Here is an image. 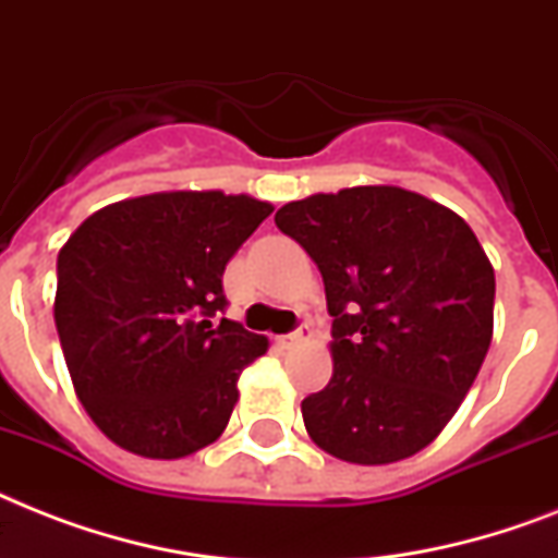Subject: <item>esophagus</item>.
Here are the masks:
<instances>
[{"label":"esophagus","instance_id":"esophagus-1","mask_svg":"<svg viewBox=\"0 0 558 558\" xmlns=\"http://www.w3.org/2000/svg\"><path fill=\"white\" fill-rule=\"evenodd\" d=\"M303 341H312L310 326H301V329H294V332L280 335V338H278V343L283 347V350H289V347H298V343H303Z\"/></svg>","mask_w":558,"mask_h":558}]
</instances>
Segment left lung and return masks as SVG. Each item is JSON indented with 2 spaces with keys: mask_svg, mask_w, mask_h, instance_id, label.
I'll return each mask as SVG.
<instances>
[{
  "mask_svg": "<svg viewBox=\"0 0 558 558\" xmlns=\"http://www.w3.org/2000/svg\"><path fill=\"white\" fill-rule=\"evenodd\" d=\"M315 260L332 315V378L303 398L306 433L350 464H392L438 438L482 369L496 275L456 211L398 185L278 208Z\"/></svg>",
  "mask_w": 558,
  "mask_h": 558,
  "instance_id": "1",
  "label": "left lung"
}]
</instances>
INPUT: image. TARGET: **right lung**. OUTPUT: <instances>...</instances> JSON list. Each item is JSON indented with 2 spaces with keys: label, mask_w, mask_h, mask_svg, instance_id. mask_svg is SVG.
I'll return each instance as SVG.
<instances>
[{
  "label": "right lung",
  "mask_w": 558,
  "mask_h": 558,
  "mask_svg": "<svg viewBox=\"0 0 558 558\" xmlns=\"http://www.w3.org/2000/svg\"><path fill=\"white\" fill-rule=\"evenodd\" d=\"M248 194L157 192L99 208L57 257L59 343L76 398L117 447L185 459L223 436L269 338L220 318L223 271L271 215Z\"/></svg>",
  "instance_id": "obj_1"
}]
</instances>
